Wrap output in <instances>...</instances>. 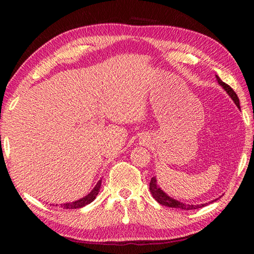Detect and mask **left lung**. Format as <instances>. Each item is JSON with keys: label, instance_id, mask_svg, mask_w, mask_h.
Wrapping results in <instances>:
<instances>
[{"label": "left lung", "instance_id": "left-lung-1", "mask_svg": "<svg viewBox=\"0 0 254 254\" xmlns=\"http://www.w3.org/2000/svg\"><path fill=\"white\" fill-rule=\"evenodd\" d=\"M217 81L220 83V85L222 86L223 88L225 89L226 93L229 94L231 96L232 100L234 101V103L236 104V106L240 109V101H239V97L236 95V93L232 89V87L230 85L225 84L224 81H222L221 78L218 76H216ZM150 191H151V194L153 196V198L156 199L159 204H161L163 206H167V207H174V208H180V209H197V208H200L205 206V204H201V205H187V204H184V203H180L177 199H174L169 197L167 194H165L159 186L157 185V180L156 177H152L151 178V182H150ZM214 201V200H213Z\"/></svg>", "mask_w": 254, "mask_h": 254}]
</instances>
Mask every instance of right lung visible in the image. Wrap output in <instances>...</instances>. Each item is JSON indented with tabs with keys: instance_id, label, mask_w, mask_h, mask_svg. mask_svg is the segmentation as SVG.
<instances>
[{
	"instance_id": "add662e5",
	"label": "right lung",
	"mask_w": 254,
	"mask_h": 254,
	"mask_svg": "<svg viewBox=\"0 0 254 254\" xmlns=\"http://www.w3.org/2000/svg\"><path fill=\"white\" fill-rule=\"evenodd\" d=\"M101 184H102V180L97 183V185L95 187H94L93 190L89 192L87 196L83 197V198H80L79 200H76V201H72V203H66L64 205H60V207L62 208H66V209H76V208H80V207H84L89 203H92V201L96 198V196L98 194V190H100V187H101Z\"/></svg>"
}]
</instances>
